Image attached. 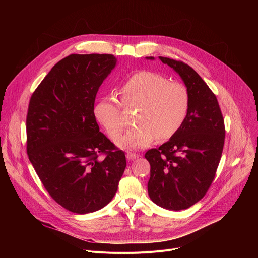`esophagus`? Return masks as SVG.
I'll use <instances>...</instances> for the list:
<instances>
[{
    "instance_id": "obj_1",
    "label": "esophagus",
    "mask_w": 258,
    "mask_h": 258,
    "mask_svg": "<svg viewBox=\"0 0 258 258\" xmlns=\"http://www.w3.org/2000/svg\"><path fill=\"white\" fill-rule=\"evenodd\" d=\"M139 156L137 155V154H134V153H127L126 154V158H127V160H131V161H133V160H135V159H137Z\"/></svg>"
}]
</instances>
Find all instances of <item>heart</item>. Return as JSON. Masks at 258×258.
<instances>
[{
    "mask_svg": "<svg viewBox=\"0 0 258 258\" xmlns=\"http://www.w3.org/2000/svg\"><path fill=\"white\" fill-rule=\"evenodd\" d=\"M121 102L125 106H139L135 123L117 141L125 151L142 150L152 145L159 137L171 138L187 118L190 106V94L187 87L177 81H169L165 75L141 70L130 75L119 88ZM94 115L113 140L124 131L121 103L114 96L100 99L94 107Z\"/></svg>",
    "mask_w": 258,
    "mask_h": 258,
    "instance_id": "obj_1",
    "label": "heart"
}]
</instances>
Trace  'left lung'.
<instances>
[{
	"label": "left lung",
	"instance_id": "8db88e82",
	"mask_svg": "<svg viewBox=\"0 0 258 258\" xmlns=\"http://www.w3.org/2000/svg\"><path fill=\"white\" fill-rule=\"evenodd\" d=\"M159 58L181 76L190 94V106L180 131L146 152L151 164L147 190L155 204L178 211L195 205L209 189L223 153L225 124L215 95L192 68Z\"/></svg>",
	"mask_w": 258,
	"mask_h": 258
}]
</instances>
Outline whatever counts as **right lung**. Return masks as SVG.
<instances>
[{
	"label": "right lung",
	"instance_id": "1",
	"mask_svg": "<svg viewBox=\"0 0 258 258\" xmlns=\"http://www.w3.org/2000/svg\"><path fill=\"white\" fill-rule=\"evenodd\" d=\"M116 63L112 54H71L30 98L27 154L51 198L74 213L107 205L126 167L124 152L99 131L94 115L98 89Z\"/></svg>",
	"mask_w": 258,
	"mask_h": 258
}]
</instances>
